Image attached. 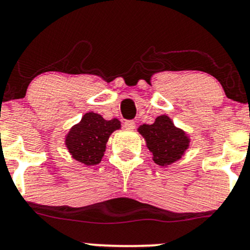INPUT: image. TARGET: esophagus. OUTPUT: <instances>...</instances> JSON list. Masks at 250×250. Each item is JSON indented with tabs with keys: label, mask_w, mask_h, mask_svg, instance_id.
I'll return each instance as SVG.
<instances>
[{
	"label": "esophagus",
	"mask_w": 250,
	"mask_h": 250,
	"mask_svg": "<svg viewBox=\"0 0 250 250\" xmlns=\"http://www.w3.org/2000/svg\"><path fill=\"white\" fill-rule=\"evenodd\" d=\"M125 127L127 129H134L135 128V122L133 120H127V121L125 122Z\"/></svg>",
	"instance_id": "obj_1"
}]
</instances>
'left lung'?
<instances>
[{
    "mask_svg": "<svg viewBox=\"0 0 250 250\" xmlns=\"http://www.w3.org/2000/svg\"><path fill=\"white\" fill-rule=\"evenodd\" d=\"M137 130L145 137L154 162L159 166L167 167L180 160L190 142L188 135L175 127L167 115L157 116L153 125H142Z\"/></svg>",
    "mask_w": 250,
    "mask_h": 250,
    "instance_id": "1",
    "label": "left lung"
}]
</instances>
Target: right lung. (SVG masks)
<instances>
[{"mask_svg":"<svg viewBox=\"0 0 250 250\" xmlns=\"http://www.w3.org/2000/svg\"><path fill=\"white\" fill-rule=\"evenodd\" d=\"M121 128L117 119L104 120L100 114L87 113L65 136V147L71 157L85 166L101 162L109 136Z\"/></svg>","mask_w":250,"mask_h":250,"instance_id":"obj_1","label":"right lung"}]
</instances>
